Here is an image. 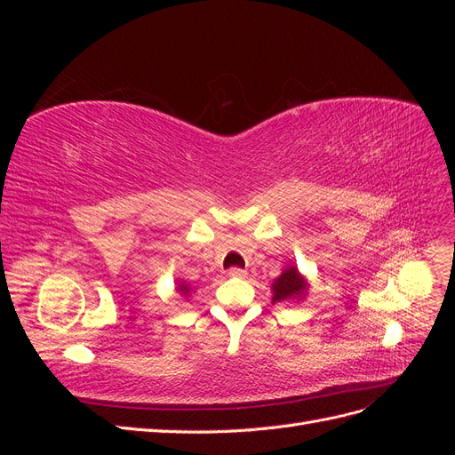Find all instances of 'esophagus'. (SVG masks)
I'll return each mask as SVG.
<instances>
[{"mask_svg":"<svg viewBox=\"0 0 455 455\" xmlns=\"http://www.w3.org/2000/svg\"><path fill=\"white\" fill-rule=\"evenodd\" d=\"M228 273H229V277H235V279H241L246 275V271L243 267H231Z\"/></svg>","mask_w":455,"mask_h":455,"instance_id":"34e87169","label":"esophagus"}]
</instances>
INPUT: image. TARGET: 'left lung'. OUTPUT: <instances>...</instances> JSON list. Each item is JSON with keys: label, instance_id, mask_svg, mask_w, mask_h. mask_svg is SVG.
<instances>
[{"label": "left lung", "instance_id": "8db88e82", "mask_svg": "<svg viewBox=\"0 0 455 455\" xmlns=\"http://www.w3.org/2000/svg\"><path fill=\"white\" fill-rule=\"evenodd\" d=\"M306 292V283L299 277L298 269L292 266L281 273V277L273 283V301H286Z\"/></svg>", "mask_w": 455, "mask_h": 455}]
</instances>
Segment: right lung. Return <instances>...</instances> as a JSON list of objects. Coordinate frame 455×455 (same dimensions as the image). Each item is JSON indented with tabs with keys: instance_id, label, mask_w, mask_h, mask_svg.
Wrapping results in <instances>:
<instances>
[{
	"instance_id": "1",
	"label": "right lung",
	"mask_w": 455,
	"mask_h": 455,
	"mask_svg": "<svg viewBox=\"0 0 455 455\" xmlns=\"http://www.w3.org/2000/svg\"><path fill=\"white\" fill-rule=\"evenodd\" d=\"M182 288V292H188V286H180Z\"/></svg>"
}]
</instances>
